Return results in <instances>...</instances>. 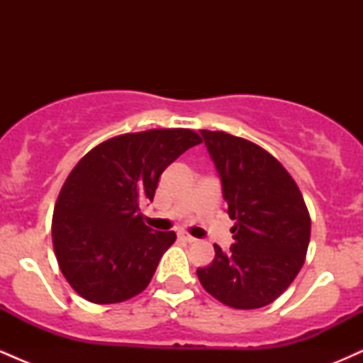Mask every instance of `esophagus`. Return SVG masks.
Listing matches in <instances>:
<instances>
[{
  "label": "esophagus",
  "instance_id": "1",
  "mask_svg": "<svg viewBox=\"0 0 363 363\" xmlns=\"http://www.w3.org/2000/svg\"><path fill=\"white\" fill-rule=\"evenodd\" d=\"M179 237H181L182 240H186V242H189V244L196 242V239H194L193 235H189V234H184V232H182V234H179Z\"/></svg>",
  "mask_w": 363,
  "mask_h": 363
}]
</instances>
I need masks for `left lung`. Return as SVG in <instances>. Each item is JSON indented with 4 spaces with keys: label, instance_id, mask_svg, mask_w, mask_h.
I'll return each instance as SVG.
<instances>
[{
    "label": "left lung",
    "instance_id": "left-lung-1",
    "mask_svg": "<svg viewBox=\"0 0 363 363\" xmlns=\"http://www.w3.org/2000/svg\"><path fill=\"white\" fill-rule=\"evenodd\" d=\"M222 181L235 242L215 247L198 274L203 289L234 309H259L290 286L306 261L311 216L301 189L280 162L252 141L201 129Z\"/></svg>",
    "mask_w": 363,
    "mask_h": 363
}]
</instances>
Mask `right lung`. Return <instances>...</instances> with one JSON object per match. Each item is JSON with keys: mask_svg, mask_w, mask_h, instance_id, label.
<instances>
[{"mask_svg": "<svg viewBox=\"0 0 363 363\" xmlns=\"http://www.w3.org/2000/svg\"><path fill=\"white\" fill-rule=\"evenodd\" d=\"M201 143L184 128L114 136L91 148L61 187L52 215V245L61 273L85 301L118 303L148 286L174 232L143 223L162 172Z\"/></svg>", "mask_w": 363, "mask_h": 363, "instance_id": "add662e5", "label": "right lung"}]
</instances>
